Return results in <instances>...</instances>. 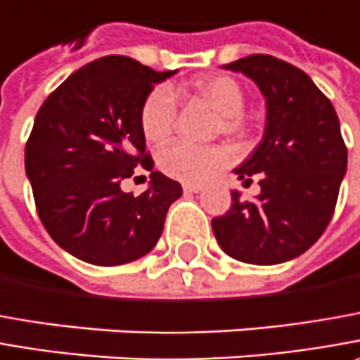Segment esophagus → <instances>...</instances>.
<instances>
[{
	"instance_id": "esophagus-1",
	"label": "esophagus",
	"mask_w": 360,
	"mask_h": 360,
	"mask_svg": "<svg viewBox=\"0 0 360 360\" xmlns=\"http://www.w3.org/2000/svg\"><path fill=\"white\" fill-rule=\"evenodd\" d=\"M183 191L185 193H201L203 191V185H197V183H183Z\"/></svg>"
}]
</instances>
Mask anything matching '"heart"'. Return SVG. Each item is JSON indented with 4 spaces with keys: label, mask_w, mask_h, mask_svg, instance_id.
<instances>
[{
    "label": "heart",
    "mask_w": 360,
    "mask_h": 360,
    "mask_svg": "<svg viewBox=\"0 0 360 360\" xmlns=\"http://www.w3.org/2000/svg\"><path fill=\"white\" fill-rule=\"evenodd\" d=\"M193 89L219 113L221 121L217 123V131L231 137L245 135L247 129L243 119L245 91L237 81L227 75L201 77L193 83ZM175 119H177V99L169 87L165 85L155 87L145 97L139 123L147 141H165L175 127ZM225 159H227L225 149L217 145L173 141L159 151L157 163L159 169L173 179L197 183L211 177L225 163Z\"/></svg>",
    "instance_id": "b5f03b06"
}]
</instances>
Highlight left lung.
I'll list each match as a JSON object with an SVG mask.
<instances>
[{
  "label": "left lung",
  "instance_id": "obj_1",
  "mask_svg": "<svg viewBox=\"0 0 360 360\" xmlns=\"http://www.w3.org/2000/svg\"><path fill=\"white\" fill-rule=\"evenodd\" d=\"M227 71L243 73L265 97L263 139L233 173L261 193L243 201L231 191V209L213 219L225 253L249 265H277L303 255L327 229L347 173V147L333 103L313 79L271 56L237 59Z\"/></svg>",
  "mask_w": 360,
  "mask_h": 360
}]
</instances>
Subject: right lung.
Segmentation results:
<instances>
[{
    "instance_id": "obj_1",
    "label": "right lung",
    "mask_w": 360,
    "mask_h": 360,
    "mask_svg": "<svg viewBox=\"0 0 360 360\" xmlns=\"http://www.w3.org/2000/svg\"><path fill=\"white\" fill-rule=\"evenodd\" d=\"M175 71H153L123 56L101 57L71 73L44 101L25 145V175L51 239L99 266L125 265L159 241L181 185L153 171L139 195L121 183L141 163L145 97Z\"/></svg>"
}]
</instances>
